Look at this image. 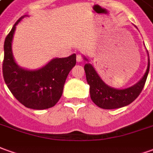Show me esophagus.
<instances>
[{
  "mask_svg": "<svg viewBox=\"0 0 153 153\" xmlns=\"http://www.w3.org/2000/svg\"><path fill=\"white\" fill-rule=\"evenodd\" d=\"M82 55H80V54H77L76 55V61L78 62H81L82 61Z\"/></svg>",
  "mask_w": 153,
  "mask_h": 153,
  "instance_id": "obj_1",
  "label": "esophagus"
}]
</instances>
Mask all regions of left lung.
I'll use <instances>...</instances> for the list:
<instances>
[{"instance_id": "left-lung-1", "label": "left lung", "mask_w": 153, "mask_h": 153, "mask_svg": "<svg viewBox=\"0 0 153 153\" xmlns=\"http://www.w3.org/2000/svg\"><path fill=\"white\" fill-rule=\"evenodd\" d=\"M150 60L148 59L147 71L142 80L132 87L119 90L106 85L100 78L93 66L91 64H86L84 70L87 83L90 86L91 99L97 106L103 109H116L129 105L142 92L147 81Z\"/></svg>"}]
</instances>
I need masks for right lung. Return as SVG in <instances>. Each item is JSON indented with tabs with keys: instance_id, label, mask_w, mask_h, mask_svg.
<instances>
[{
	"instance_id": "1",
	"label": "right lung",
	"mask_w": 153,
	"mask_h": 153,
	"mask_svg": "<svg viewBox=\"0 0 153 153\" xmlns=\"http://www.w3.org/2000/svg\"><path fill=\"white\" fill-rule=\"evenodd\" d=\"M17 20L6 36L4 43L2 73L10 92L26 107L44 110L54 107L62 95L63 87L70 71L76 65V54L65 58H56L42 68L28 71L15 62L11 41L16 26L23 18Z\"/></svg>"
}]
</instances>
